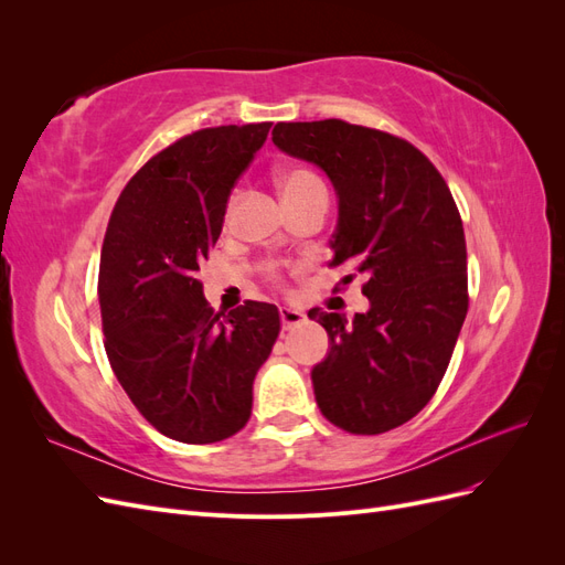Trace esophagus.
<instances>
[{"label": "esophagus", "instance_id": "esophagus-1", "mask_svg": "<svg viewBox=\"0 0 565 565\" xmlns=\"http://www.w3.org/2000/svg\"><path fill=\"white\" fill-rule=\"evenodd\" d=\"M280 318H282L285 330H292V328H297V324L306 322V316L299 309H287V306H282L280 309Z\"/></svg>", "mask_w": 565, "mask_h": 565}]
</instances>
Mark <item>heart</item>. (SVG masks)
Segmentation results:
<instances>
[{
  "instance_id": "1",
  "label": "heart",
  "mask_w": 565,
  "mask_h": 565,
  "mask_svg": "<svg viewBox=\"0 0 565 565\" xmlns=\"http://www.w3.org/2000/svg\"><path fill=\"white\" fill-rule=\"evenodd\" d=\"M278 185H280L282 198H285L289 207H292V204H297V202H301V200H306V198L316 195V193H328V191H324L322 179L313 172V169L299 167V164L280 169ZM270 276H278L276 268H270Z\"/></svg>"
}]
</instances>
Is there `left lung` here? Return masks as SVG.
<instances>
[{"label": "left lung", "mask_w": 565, "mask_h": 565, "mask_svg": "<svg viewBox=\"0 0 565 565\" xmlns=\"http://www.w3.org/2000/svg\"><path fill=\"white\" fill-rule=\"evenodd\" d=\"M273 143L334 183L330 266L363 273L370 299L353 320L309 311L330 337L311 372L316 403L349 434L396 429L434 398L469 311L467 243L450 188L413 143L344 119L278 122Z\"/></svg>", "instance_id": "left-lung-1"}]
</instances>
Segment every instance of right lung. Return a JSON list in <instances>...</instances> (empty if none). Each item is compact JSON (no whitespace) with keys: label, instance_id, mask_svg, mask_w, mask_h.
Segmentation results:
<instances>
[{"label":"right lung","instance_id":"right-lung-1","mask_svg":"<svg viewBox=\"0 0 565 565\" xmlns=\"http://www.w3.org/2000/svg\"><path fill=\"white\" fill-rule=\"evenodd\" d=\"M270 122L207 127L152 156L110 214L98 268L117 382L167 438L204 446L249 422L252 384L280 334L278 306L214 311L195 280L224 228L235 181Z\"/></svg>","mask_w":565,"mask_h":565}]
</instances>
